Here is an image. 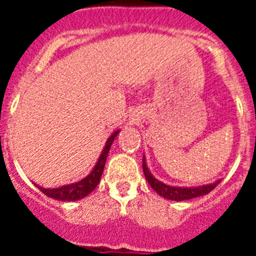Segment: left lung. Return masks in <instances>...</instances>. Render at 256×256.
I'll return each instance as SVG.
<instances>
[{"label": "left lung", "instance_id": "obj_1", "mask_svg": "<svg viewBox=\"0 0 256 256\" xmlns=\"http://www.w3.org/2000/svg\"><path fill=\"white\" fill-rule=\"evenodd\" d=\"M142 169H144V177L148 180V184L155 190L160 196H162L164 198H168V200H174V201H183V200H190V198H195L198 196L208 195L212 190L216 188L219 184L220 180H216L214 183H210V184H205V186L200 187H173L169 186V184H165V183L160 182L159 180H156L152 174L148 170V165H146V160L142 162Z\"/></svg>", "mask_w": 256, "mask_h": 256}]
</instances>
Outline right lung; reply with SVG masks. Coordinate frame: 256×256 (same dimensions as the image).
<instances>
[{"mask_svg":"<svg viewBox=\"0 0 256 256\" xmlns=\"http://www.w3.org/2000/svg\"><path fill=\"white\" fill-rule=\"evenodd\" d=\"M118 133H119V130H115V132L108 137V141H106L105 144V148H104L100 158H98L96 165H94V168L92 169V172L88 174L87 177H84L83 180H79V182L72 183V184H68V186L58 187V188H42V187L37 186L38 188L44 192V195L48 196V198H56V200L60 201H76L86 198L87 195H90V194L96 188L98 182H100L104 168H105V162L106 158H108V150L112 148V144L114 142Z\"/></svg>","mask_w":256,"mask_h":256,"instance_id":"1","label":"right lung"}]
</instances>
